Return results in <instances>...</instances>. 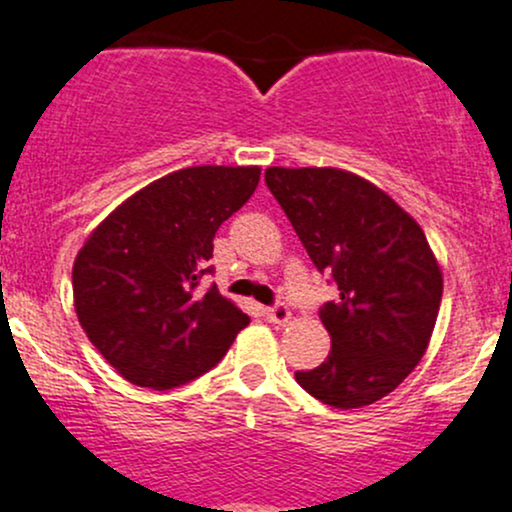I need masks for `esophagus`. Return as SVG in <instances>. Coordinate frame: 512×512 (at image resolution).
<instances>
[{"label":"esophagus","mask_w":512,"mask_h":512,"mask_svg":"<svg viewBox=\"0 0 512 512\" xmlns=\"http://www.w3.org/2000/svg\"><path fill=\"white\" fill-rule=\"evenodd\" d=\"M263 314H266V319L273 321V324H285V321L290 319V309H287L283 302L273 304V307H266L263 309Z\"/></svg>","instance_id":"esophagus-1"}]
</instances>
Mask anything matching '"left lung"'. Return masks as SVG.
I'll return each instance as SVG.
<instances>
[{
  "label": "left lung",
  "mask_w": 512,
  "mask_h": 512,
  "mask_svg": "<svg viewBox=\"0 0 512 512\" xmlns=\"http://www.w3.org/2000/svg\"><path fill=\"white\" fill-rule=\"evenodd\" d=\"M266 186L338 300L319 309L326 360L295 372L333 409H360L394 392L426 353L442 273L426 234L375 183L343 169H266Z\"/></svg>",
  "instance_id": "left-lung-1"
}]
</instances>
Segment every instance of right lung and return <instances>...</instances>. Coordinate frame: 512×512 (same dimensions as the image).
Masks as SVG:
<instances>
[{
    "mask_svg": "<svg viewBox=\"0 0 512 512\" xmlns=\"http://www.w3.org/2000/svg\"><path fill=\"white\" fill-rule=\"evenodd\" d=\"M258 166H191L130 195L86 239L72 268L89 341L137 387L174 389L222 360L249 324L210 285L212 239L251 198Z\"/></svg>",
    "mask_w": 512,
    "mask_h": 512,
    "instance_id": "obj_1",
    "label": "right lung"
}]
</instances>
